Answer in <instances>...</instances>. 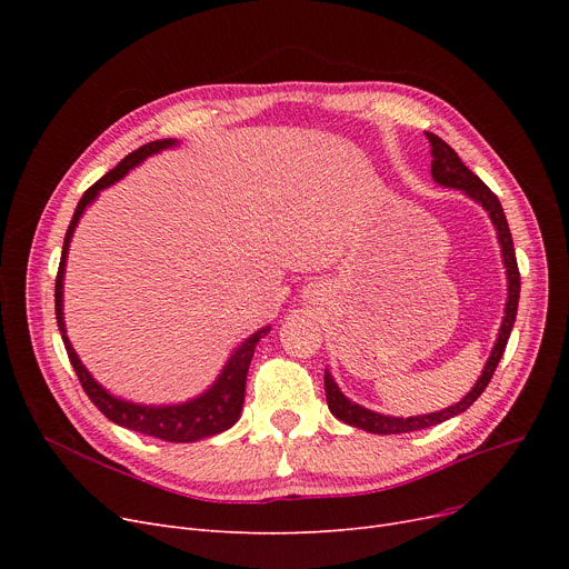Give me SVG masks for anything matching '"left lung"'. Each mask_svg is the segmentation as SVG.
I'll return each instance as SVG.
<instances>
[{"instance_id":"obj_1","label":"left lung","mask_w":569,"mask_h":569,"mask_svg":"<svg viewBox=\"0 0 569 569\" xmlns=\"http://www.w3.org/2000/svg\"><path fill=\"white\" fill-rule=\"evenodd\" d=\"M429 142H431V177L433 182L447 189H459L463 191L468 198H472L475 202H480L489 217L491 223L498 232V242H500V251H502V264L507 269V305H505V318L500 325V332L496 339V346L489 355L487 367L480 376V380L475 382L472 390L455 406L438 410V412H429V415H415V417H390V415H380L373 412L369 408H362L360 403L350 401L341 390L339 385L335 382L332 373L325 369V397H327V406H330V412L337 417V420L357 427V429H365L369 433H382V436H390V433H408V431H420L427 427H436L445 420H450V417L468 410L477 397H480L487 385L491 382V376L500 362V357L505 352L507 339H510V332L515 327L517 320V307H519V292H521V277H519V267H517V256H515V242H512V232L510 226H507L505 212H502V204L498 200V196L482 182L480 177H477L472 170H468L463 166V161L459 159V154L455 149L447 144L445 140H440L436 133H427Z\"/></svg>"}]
</instances>
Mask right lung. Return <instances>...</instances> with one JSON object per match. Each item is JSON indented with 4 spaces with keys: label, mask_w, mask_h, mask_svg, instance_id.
<instances>
[{
    "label": "right lung",
    "mask_w": 569,
    "mask_h": 569,
    "mask_svg": "<svg viewBox=\"0 0 569 569\" xmlns=\"http://www.w3.org/2000/svg\"><path fill=\"white\" fill-rule=\"evenodd\" d=\"M174 144H177V140L166 138V140H154V142H147V144L138 147L136 152L124 157L110 172H106L97 184H92L82 193L76 212H73V219L69 223L64 247H62V260H59V269H57L54 313H57V327H59V332H62L64 348L69 352V360L76 369V376L82 385V390L110 422L124 427V429H131V431H138V433H144V436L168 440V442H196L200 438L217 436V433L230 429L239 420V412H242V406H244L247 373H249V365L253 360V350H256L258 341L269 332V325L262 327V330H258L256 335H251L242 346H239L230 355V360L226 362L223 371L219 373V378L214 380V385L209 387L207 392H202L200 397H196L191 401L174 403V406H142V403H131V401L112 397L106 387H101L92 378V373H89L82 367V362L78 360V355L67 337V325H64L67 253H69L73 230H76L80 217L84 214V209L97 200L99 191L119 182V179H122L131 168L142 163L147 157L159 154V152H163V149H170Z\"/></svg>",
    "instance_id": "add662e5"
}]
</instances>
